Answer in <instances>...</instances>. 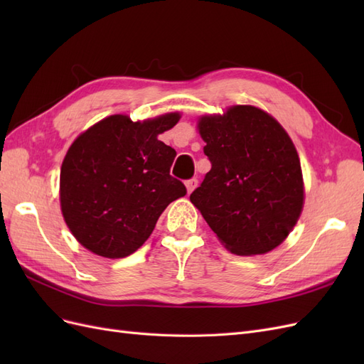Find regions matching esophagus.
<instances>
[{
  "label": "esophagus",
  "instance_id": "1",
  "mask_svg": "<svg viewBox=\"0 0 364 364\" xmlns=\"http://www.w3.org/2000/svg\"><path fill=\"white\" fill-rule=\"evenodd\" d=\"M197 183H199V181L197 179H190V181H186L185 182V186H186V191H188V194H191L194 190H196V186H197Z\"/></svg>",
  "mask_w": 364,
  "mask_h": 364
}]
</instances>
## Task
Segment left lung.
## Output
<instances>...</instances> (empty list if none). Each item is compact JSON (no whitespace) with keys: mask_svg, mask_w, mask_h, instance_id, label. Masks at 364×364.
<instances>
[{"mask_svg":"<svg viewBox=\"0 0 364 364\" xmlns=\"http://www.w3.org/2000/svg\"><path fill=\"white\" fill-rule=\"evenodd\" d=\"M211 170L190 200L235 255L279 246L304 206L301 161L277 119L255 106H232L199 119Z\"/></svg>","mask_w":364,"mask_h":364,"instance_id":"8db88e82","label":"left lung"}]
</instances>
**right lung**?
Masks as SVG:
<instances>
[{"mask_svg": "<svg viewBox=\"0 0 364 364\" xmlns=\"http://www.w3.org/2000/svg\"><path fill=\"white\" fill-rule=\"evenodd\" d=\"M179 118L171 112L134 123L111 115L73 142L60 168V208L83 247L105 258L129 257L164 209L186 194L170 176L176 150L158 139Z\"/></svg>", "mask_w": 364, "mask_h": 364, "instance_id": "add662e5", "label": "right lung"}]
</instances>
